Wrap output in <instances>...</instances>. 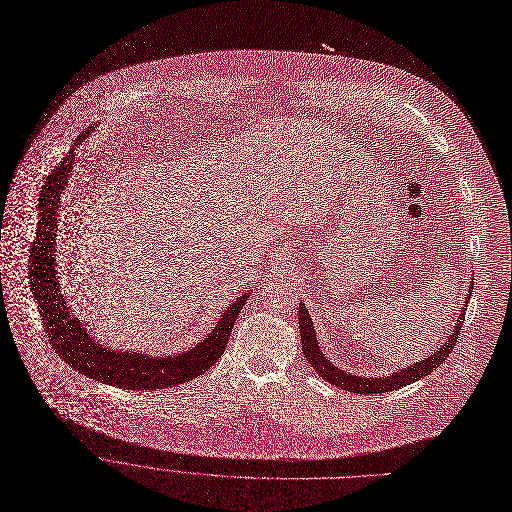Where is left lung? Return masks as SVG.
<instances>
[{
  "label": "left lung",
  "mask_w": 512,
  "mask_h": 512,
  "mask_svg": "<svg viewBox=\"0 0 512 512\" xmlns=\"http://www.w3.org/2000/svg\"><path fill=\"white\" fill-rule=\"evenodd\" d=\"M472 296V286H468V294H466V306H468V300ZM298 327H300V343H302V353L306 357V361H309L313 365V369L323 377L327 379L329 383L341 387V389H347V391H353V393H385V391H393V389H401L405 385H410L426 375H430L432 371H436L444 359L452 353L454 345H456V339L460 335V329H462V323H464V309L460 311L458 315V321L452 329V335L448 337V341L444 345H440L438 351H434L430 357L422 359V361H416L412 365H407L403 369H397L389 375H383V377H361V375H353V373H347L343 371L341 367H335V363H331L321 347H319V341H317V331L313 327V321H311V315L309 311H306V306L300 302L298 306Z\"/></svg>",
  "instance_id": "1"
}]
</instances>
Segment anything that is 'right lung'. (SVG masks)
<instances>
[{
  "label": "right lung",
  "instance_id": "add662e5",
  "mask_svg": "<svg viewBox=\"0 0 512 512\" xmlns=\"http://www.w3.org/2000/svg\"><path fill=\"white\" fill-rule=\"evenodd\" d=\"M92 131L94 127H88L76 137L68 155L46 177L38 197V230L30 250L28 268L30 288L38 304L44 331L60 359L94 381L133 391L167 389L191 381L203 371H208L224 355L238 313L252 292L246 290L242 296L232 300L208 337L183 353L155 357L143 351H121L107 347L90 335L62 294L56 270V232L60 197L68 185L76 149Z\"/></svg>",
  "mask_w": 512,
  "mask_h": 512
}]
</instances>
